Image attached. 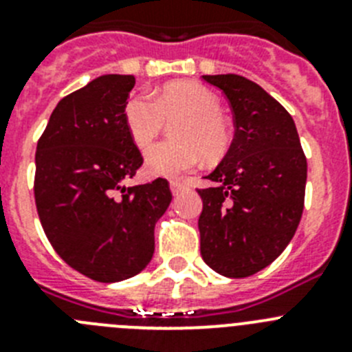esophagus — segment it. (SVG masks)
Returning <instances> with one entry per match:
<instances>
[{
  "mask_svg": "<svg viewBox=\"0 0 352 352\" xmlns=\"http://www.w3.org/2000/svg\"><path fill=\"white\" fill-rule=\"evenodd\" d=\"M188 190V186L183 185V183L179 182H170V192H173V195H179L183 194V192Z\"/></svg>",
  "mask_w": 352,
  "mask_h": 352,
  "instance_id": "obj_1",
  "label": "esophagus"
}]
</instances>
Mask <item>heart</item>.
Returning a JSON list of instances; mask_svg holds the SVG:
<instances>
[{"instance_id":"heart-1","label":"heart","mask_w":352,"mask_h":352,"mask_svg":"<svg viewBox=\"0 0 352 352\" xmlns=\"http://www.w3.org/2000/svg\"><path fill=\"white\" fill-rule=\"evenodd\" d=\"M219 96L197 82H170L149 96L135 93L125 102L123 120L130 138L144 148L158 135L164 121L183 116L174 125V138L149 146L144 153V167L153 176L178 178L199 164L220 158L229 148V129L220 114Z\"/></svg>"}]
</instances>
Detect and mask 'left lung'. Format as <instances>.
Instances as JSON below:
<instances>
[{
	"instance_id": "1",
	"label": "left lung",
	"mask_w": 352,
	"mask_h": 352,
	"mask_svg": "<svg viewBox=\"0 0 352 352\" xmlns=\"http://www.w3.org/2000/svg\"><path fill=\"white\" fill-rule=\"evenodd\" d=\"M222 89L234 139L201 188V256L217 273L245 278L280 256L298 229L307 158L291 114L259 84L236 74L203 76Z\"/></svg>"
}]
</instances>
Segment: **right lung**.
Returning a JSON list of instances; mask_svg holds the SVG:
<instances>
[{
	"label": "right lung",
	"instance_id": "right-lung-1",
	"mask_svg": "<svg viewBox=\"0 0 352 352\" xmlns=\"http://www.w3.org/2000/svg\"><path fill=\"white\" fill-rule=\"evenodd\" d=\"M135 77L105 74L61 98L36 144L35 203L58 256L96 282L146 268L155 223L170 204L158 178L125 186L142 166L123 109Z\"/></svg>",
	"mask_w": 352,
	"mask_h": 352
}]
</instances>
